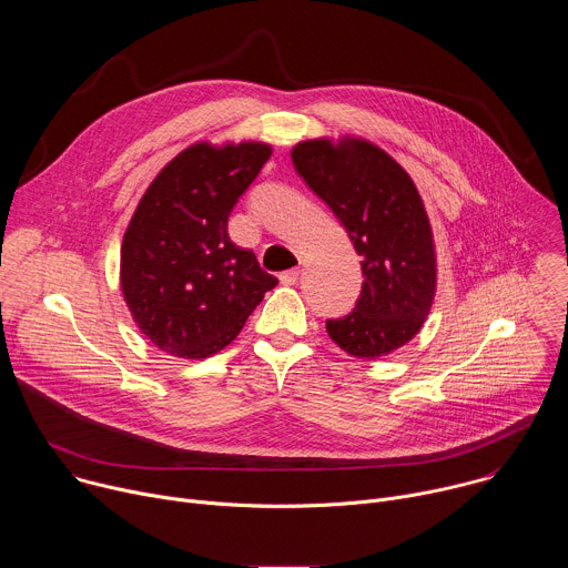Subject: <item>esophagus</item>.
I'll use <instances>...</instances> for the list:
<instances>
[{
    "instance_id": "obj_1",
    "label": "esophagus",
    "mask_w": 568,
    "mask_h": 568,
    "mask_svg": "<svg viewBox=\"0 0 568 568\" xmlns=\"http://www.w3.org/2000/svg\"><path fill=\"white\" fill-rule=\"evenodd\" d=\"M278 278H281L283 285H296L298 278H301V270H287V272H283Z\"/></svg>"
}]
</instances>
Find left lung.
I'll list each match as a JSON object with an SVG mask.
<instances>
[{"label": "left lung", "mask_w": 568, "mask_h": 568, "mask_svg": "<svg viewBox=\"0 0 568 568\" xmlns=\"http://www.w3.org/2000/svg\"><path fill=\"white\" fill-rule=\"evenodd\" d=\"M303 182L344 224L362 256V292L331 339L375 359L414 339L436 294V252L420 193L393 156L364 139L303 141L292 150Z\"/></svg>", "instance_id": "obj_1"}]
</instances>
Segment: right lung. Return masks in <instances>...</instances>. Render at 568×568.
Segmentation results:
<instances>
[{
  "mask_svg": "<svg viewBox=\"0 0 568 568\" xmlns=\"http://www.w3.org/2000/svg\"><path fill=\"white\" fill-rule=\"evenodd\" d=\"M272 156L267 143H195L141 197L121 247V290L139 331L175 357L229 346L276 278L226 222Z\"/></svg>",
  "mask_w": 568,
  "mask_h": 568,
  "instance_id": "obj_1",
  "label": "right lung"
}]
</instances>
